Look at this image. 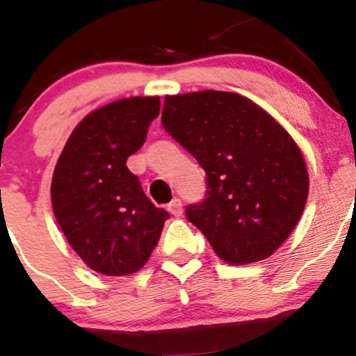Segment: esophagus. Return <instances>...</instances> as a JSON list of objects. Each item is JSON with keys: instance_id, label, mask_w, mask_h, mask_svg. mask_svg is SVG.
Instances as JSON below:
<instances>
[{"instance_id": "esophagus-1", "label": "esophagus", "mask_w": 356, "mask_h": 356, "mask_svg": "<svg viewBox=\"0 0 356 356\" xmlns=\"http://www.w3.org/2000/svg\"><path fill=\"white\" fill-rule=\"evenodd\" d=\"M167 209L172 216H175V218L182 216V202L179 200V198H174V200L167 205Z\"/></svg>"}]
</instances>
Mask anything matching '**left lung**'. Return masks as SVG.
Wrapping results in <instances>:
<instances>
[{
    "label": "left lung",
    "instance_id": "obj_1",
    "mask_svg": "<svg viewBox=\"0 0 356 356\" xmlns=\"http://www.w3.org/2000/svg\"><path fill=\"white\" fill-rule=\"evenodd\" d=\"M161 124L205 170L186 218L221 260L254 264L283 244L304 212L309 175L286 129L237 92L165 96Z\"/></svg>",
    "mask_w": 356,
    "mask_h": 356
}]
</instances>
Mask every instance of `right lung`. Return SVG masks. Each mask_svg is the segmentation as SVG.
<instances>
[{
    "mask_svg": "<svg viewBox=\"0 0 356 356\" xmlns=\"http://www.w3.org/2000/svg\"><path fill=\"white\" fill-rule=\"evenodd\" d=\"M158 114V96L122 98L91 112L72 131L54 168L56 219L73 251L99 274L140 270L170 216L145 197L126 167Z\"/></svg>",
    "mask_w": 356,
    "mask_h": 356,
    "instance_id": "add662e5",
    "label": "right lung"
}]
</instances>
